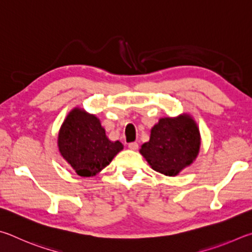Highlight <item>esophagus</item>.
I'll return each mask as SVG.
<instances>
[{"instance_id": "1", "label": "esophagus", "mask_w": 252, "mask_h": 252, "mask_svg": "<svg viewBox=\"0 0 252 252\" xmlns=\"http://www.w3.org/2000/svg\"><path fill=\"white\" fill-rule=\"evenodd\" d=\"M128 148L131 149V151H136V149H138V143H129L128 144Z\"/></svg>"}]
</instances>
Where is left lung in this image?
<instances>
[{
    "label": "left lung",
    "instance_id": "left-lung-1",
    "mask_svg": "<svg viewBox=\"0 0 252 252\" xmlns=\"http://www.w3.org/2000/svg\"><path fill=\"white\" fill-rule=\"evenodd\" d=\"M200 147V134L192 119L186 115L161 118L153 127L151 139L140 148L154 170L175 176L195 160Z\"/></svg>",
    "mask_w": 252,
    "mask_h": 252
}]
</instances>
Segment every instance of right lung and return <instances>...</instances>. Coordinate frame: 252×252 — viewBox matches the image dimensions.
<instances>
[{
    "mask_svg": "<svg viewBox=\"0 0 252 252\" xmlns=\"http://www.w3.org/2000/svg\"><path fill=\"white\" fill-rule=\"evenodd\" d=\"M59 148L77 175L91 177L109 165L123 149V145L106 137L105 129L94 115L75 108L62 125Z\"/></svg>",
    "mask_w": 252,
    "mask_h": 252,
    "instance_id": "add662e5",
    "label": "right lung"
}]
</instances>
